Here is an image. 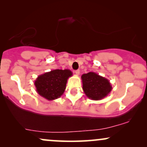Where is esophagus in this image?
Segmentation results:
<instances>
[{"instance_id": "esophagus-1", "label": "esophagus", "mask_w": 147, "mask_h": 147, "mask_svg": "<svg viewBox=\"0 0 147 147\" xmlns=\"http://www.w3.org/2000/svg\"><path fill=\"white\" fill-rule=\"evenodd\" d=\"M75 74L77 75H79V74H80V70H75Z\"/></svg>"}]
</instances>
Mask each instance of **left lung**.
Returning a JSON list of instances; mask_svg holds the SVG:
<instances>
[{
	"label": "left lung",
	"mask_w": 147,
	"mask_h": 147,
	"mask_svg": "<svg viewBox=\"0 0 147 147\" xmlns=\"http://www.w3.org/2000/svg\"><path fill=\"white\" fill-rule=\"evenodd\" d=\"M84 93L92 100H101L108 96L112 90L109 79L93 72L82 75Z\"/></svg>",
	"instance_id": "left-lung-1"
}]
</instances>
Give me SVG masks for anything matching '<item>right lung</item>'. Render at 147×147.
Returning a JSON list of instances; mask_svg holds the SVG:
<instances>
[{"label":"right lung","mask_w":147,"mask_h":147,"mask_svg":"<svg viewBox=\"0 0 147 147\" xmlns=\"http://www.w3.org/2000/svg\"><path fill=\"white\" fill-rule=\"evenodd\" d=\"M72 75L68 69H57L38 76L34 81L37 93L49 101L59 98L65 91L68 79Z\"/></svg>","instance_id":"1"}]
</instances>
